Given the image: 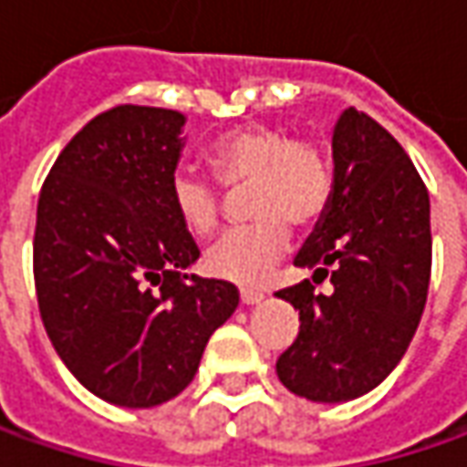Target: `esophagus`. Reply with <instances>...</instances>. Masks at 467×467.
<instances>
[{
  "instance_id": "obj_1",
  "label": "esophagus",
  "mask_w": 467,
  "mask_h": 467,
  "mask_svg": "<svg viewBox=\"0 0 467 467\" xmlns=\"http://www.w3.org/2000/svg\"><path fill=\"white\" fill-rule=\"evenodd\" d=\"M265 298V294H262L260 288H242V304H257V301H262Z\"/></svg>"
}]
</instances>
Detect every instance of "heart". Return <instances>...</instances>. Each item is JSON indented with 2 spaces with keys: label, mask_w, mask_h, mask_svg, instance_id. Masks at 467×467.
Masks as SVG:
<instances>
[{
  "label": "heart",
  "mask_w": 467,
  "mask_h": 467,
  "mask_svg": "<svg viewBox=\"0 0 467 467\" xmlns=\"http://www.w3.org/2000/svg\"><path fill=\"white\" fill-rule=\"evenodd\" d=\"M207 163L228 192L246 194L254 223L221 236L207 249L205 267L215 278L257 285L288 252L291 225L309 228L330 207L335 166L327 148L283 124H244L221 135L207 150ZM171 205L192 236L207 239L223 221V192L217 184L176 171Z\"/></svg>",
  "instance_id": "1"
}]
</instances>
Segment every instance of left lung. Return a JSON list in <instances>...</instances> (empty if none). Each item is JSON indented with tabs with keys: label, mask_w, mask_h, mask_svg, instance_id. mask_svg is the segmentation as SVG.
Listing matches in <instances>:
<instances>
[{
	"label": "left lung",
	"mask_w": 467,
	"mask_h": 467,
	"mask_svg": "<svg viewBox=\"0 0 467 467\" xmlns=\"http://www.w3.org/2000/svg\"><path fill=\"white\" fill-rule=\"evenodd\" d=\"M335 192L294 260L312 280L275 296L298 309V335L278 356L280 382L314 403H343L379 385L421 322L431 278L429 192L400 142L348 109L332 135ZM325 279L330 295L316 291Z\"/></svg>",
	"instance_id": "left-lung-1"
}]
</instances>
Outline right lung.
<instances>
[{
    "mask_svg": "<svg viewBox=\"0 0 467 467\" xmlns=\"http://www.w3.org/2000/svg\"><path fill=\"white\" fill-rule=\"evenodd\" d=\"M184 117L121 103L90 119L46 176L33 280L51 346L100 400L150 408L192 382L234 283L184 275L200 249L171 205Z\"/></svg>",
    "mask_w": 467,
    "mask_h": 467,
    "instance_id": "add662e5",
    "label": "right lung"
}]
</instances>
